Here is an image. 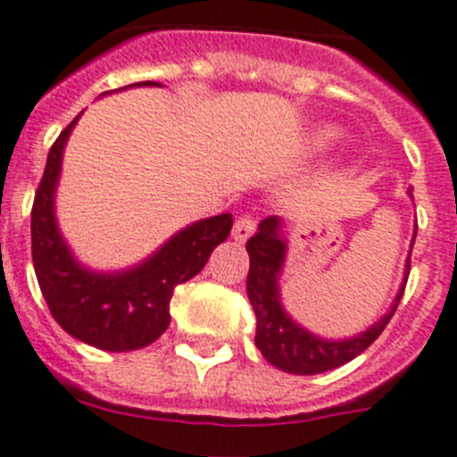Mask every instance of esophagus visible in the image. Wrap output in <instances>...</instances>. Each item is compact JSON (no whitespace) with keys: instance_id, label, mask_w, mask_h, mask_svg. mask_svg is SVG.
Returning a JSON list of instances; mask_svg holds the SVG:
<instances>
[{"instance_id":"obj_1","label":"esophagus","mask_w":457,"mask_h":457,"mask_svg":"<svg viewBox=\"0 0 457 457\" xmlns=\"http://www.w3.org/2000/svg\"><path fill=\"white\" fill-rule=\"evenodd\" d=\"M254 229H257V220H254L253 216H238V219L234 220L232 237L244 244V241H248V238L253 237Z\"/></svg>"}]
</instances>
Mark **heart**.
Segmentation results:
<instances>
[{
  "mask_svg": "<svg viewBox=\"0 0 457 457\" xmlns=\"http://www.w3.org/2000/svg\"><path fill=\"white\" fill-rule=\"evenodd\" d=\"M341 131L337 129V127H320V129L314 131V137H312V143H314L316 147H328L332 145V143L339 141Z\"/></svg>",
  "mask_w": 457,
  "mask_h": 457,
  "instance_id": "1",
  "label": "heart"
}]
</instances>
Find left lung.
<instances>
[{"label": "left lung", "mask_w": 457, "mask_h": 457, "mask_svg": "<svg viewBox=\"0 0 457 457\" xmlns=\"http://www.w3.org/2000/svg\"><path fill=\"white\" fill-rule=\"evenodd\" d=\"M414 245V241H412ZM245 250L250 254V270H248V289L250 305H253L254 316H257V335L254 344L270 361L273 367L282 369L295 376H314V373L330 371V369L341 367L367 351L373 341L382 335L387 328L389 319L396 312L398 303L405 291L403 279L401 289L392 303V310L376 320L369 330L360 332L348 339H320L312 335L303 326H298L294 319L285 312L282 300H279V273L285 266L287 257V238H285V220L279 216H269L259 223L257 234L248 238ZM410 273V257L405 264V275Z\"/></svg>", "instance_id": "left-lung-1"}]
</instances>
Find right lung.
<instances>
[{"label":"right lung","mask_w":457,"mask_h":457,"mask_svg":"<svg viewBox=\"0 0 457 457\" xmlns=\"http://www.w3.org/2000/svg\"><path fill=\"white\" fill-rule=\"evenodd\" d=\"M131 86H162L141 81ZM79 118V116H77ZM77 118L49 147L47 166L31 209V257L47 307L75 339L111 353L138 351L166 332L175 287L198 275L232 229V213L198 220L178 232L143 264L96 273L72 257L54 216L61 159Z\"/></svg>","instance_id":"obj_1"}]
</instances>
